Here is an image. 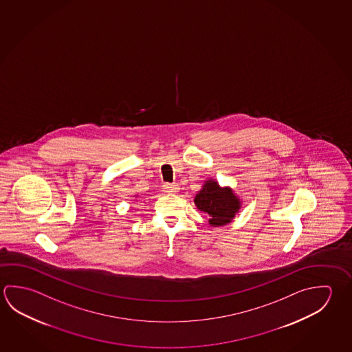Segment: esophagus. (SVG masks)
<instances>
[{"mask_svg":"<svg viewBox=\"0 0 352 352\" xmlns=\"http://www.w3.org/2000/svg\"><path fill=\"white\" fill-rule=\"evenodd\" d=\"M163 189L167 192H178L179 186L177 184H173V183H164Z\"/></svg>","mask_w":352,"mask_h":352,"instance_id":"1","label":"esophagus"}]
</instances>
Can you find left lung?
<instances>
[{
	"mask_svg": "<svg viewBox=\"0 0 352 352\" xmlns=\"http://www.w3.org/2000/svg\"><path fill=\"white\" fill-rule=\"evenodd\" d=\"M194 203L197 209L209 217L210 225L221 226L234 219L240 209V201L230 189H221L214 180L206 182Z\"/></svg>",
	"mask_w": 352,
	"mask_h": 352,
	"instance_id": "obj_1",
	"label": "left lung"
}]
</instances>
